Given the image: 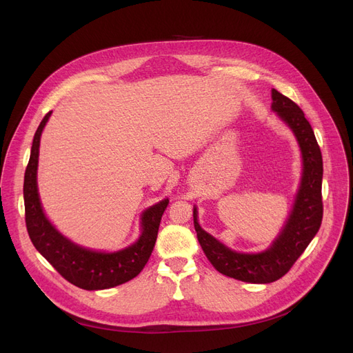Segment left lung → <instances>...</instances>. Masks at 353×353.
<instances>
[{"label": "left lung", "instance_id": "left-lung-1", "mask_svg": "<svg viewBox=\"0 0 353 353\" xmlns=\"http://www.w3.org/2000/svg\"><path fill=\"white\" fill-rule=\"evenodd\" d=\"M272 110L293 132L301 155V176L292 211L279 236L259 253H241L227 247L198 223L194 205V227L198 241L216 272L245 283L265 284L286 274L314 239L322 224L323 161L314 132L301 109L289 97L272 89Z\"/></svg>", "mask_w": 353, "mask_h": 353}]
</instances>
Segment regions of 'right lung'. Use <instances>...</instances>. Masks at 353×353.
<instances>
[{
  "label": "right lung",
  "mask_w": 353,
  "mask_h": 353,
  "mask_svg": "<svg viewBox=\"0 0 353 353\" xmlns=\"http://www.w3.org/2000/svg\"><path fill=\"white\" fill-rule=\"evenodd\" d=\"M53 112H48L32 139L30 161L24 175L26 225L31 243L56 270L74 286L103 290L137 277L148 263L158 237L159 223L170 199L148 207L141 214V234L135 243L117 251H99L73 243L48 220L39 194L37 170L40 139Z\"/></svg>",
  "instance_id": "add662e5"
}]
</instances>
